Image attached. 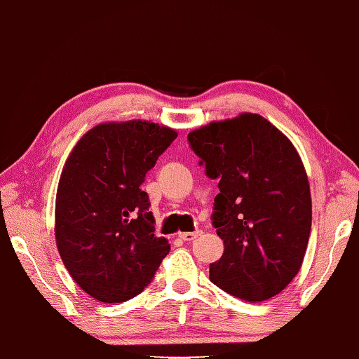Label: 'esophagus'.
<instances>
[{
    "instance_id": "esophagus-1",
    "label": "esophagus",
    "mask_w": 359,
    "mask_h": 359,
    "mask_svg": "<svg viewBox=\"0 0 359 359\" xmlns=\"http://www.w3.org/2000/svg\"><path fill=\"white\" fill-rule=\"evenodd\" d=\"M201 231H195V232H180L179 237L184 240V242H191V240H195L196 237H200Z\"/></svg>"
}]
</instances>
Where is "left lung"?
<instances>
[{
	"mask_svg": "<svg viewBox=\"0 0 359 359\" xmlns=\"http://www.w3.org/2000/svg\"><path fill=\"white\" fill-rule=\"evenodd\" d=\"M189 142L221 190L212 224L224 253L210 266L211 282L250 303L276 297L298 274L311 232V191L297 148L253 112L195 128Z\"/></svg>",
	"mask_w": 359,
	"mask_h": 359,
	"instance_id": "obj_1",
	"label": "left lung"
}]
</instances>
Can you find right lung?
Masks as SVG:
<instances>
[{
	"label": "right lung",
	"instance_id": "add662e5",
	"mask_svg": "<svg viewBox=\"0 0 359 359\" xmlns=\"http://www.w3.org/2000/svg\"><path fill=\"white\" fill-rule=\"evenodd\" d=\"M175 137L151 121L103 122L66 159L56 191L57 251L77 285L98 302L137 297L169 253L168 240L154 235L142 184Z\"/></svg>",
	"mask_w": 359,
	"mask_h": 359
}]
</instances>
